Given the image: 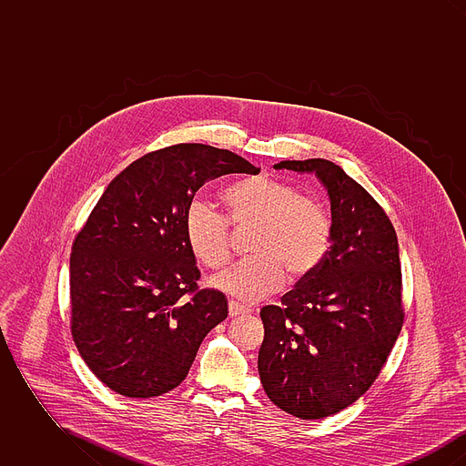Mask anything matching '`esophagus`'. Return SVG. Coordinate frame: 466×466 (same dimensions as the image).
Masks as SVG:
<instances>
[{
  "label": "esophagus",
  "instance_id": "esophagus-1",
  "mask_svg": "<svg viewBox=\"0 0 466 466\" xmlns=\"http://www.w3.org/2000/svg\"><path fill=\"white\" fill-rule=\"evenodd\" d=\"M228 314H230L232 318H238V316L249 314V309H248L246 306H241V304H238V302L230 300V302H228Z\"/></svg>",
  "mask_w": 466,
  "mask_h": 466
}]
</instances>
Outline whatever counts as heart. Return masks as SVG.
I'll return each instance as SVG.
<instances>
[{
	"label": "heart",
	"mask_w": 466,
	"mask_h": 466,
	"mask_svg": "<svg viewBox=\"0 0 466 466\" xmlns=\"http://www.w3.org/2000/svg\"><path fill=\"white\" fill-rule=\"evenodd\" d=\"M227 220L206 202L194 200L185 213V239L202 266L220 268L230 258L228 225H255L249 251L255 255L211 279V285L244 302L278 291L289 279L310 276L330 246L325 211L304 199L285 181L268 177H243L222 194Z\"/></svg>",
	"instance_id": "heart-1"
}]
</instances>
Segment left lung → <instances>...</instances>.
<instances>
[{"mask_svg": "<svg viewBox=\"0 0 466 466\" xmlns=\"http://www.w3.org/2000/svg\"><path fill=\"white\" fill-rule=\"evenodd\" d=\"M310 173L330 199V248L318 268L260 310L258 374L267 397L300 420H323L355 403L399 339V239L376 199L327 158L281 160Z\"/></svg>", "mask_w": 466, "mask_h": 466, "instance_id": "left-lung-1", "label": "left lung"}]
</instances>
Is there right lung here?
Instances as JSON below:
<instances>
[{"instance_id":"right-lung-1","label":"right lung","mask_w":466,"mask_h":466,"mask_svg":"<svg viewBox=\"0 0 466 466\" xmlns=\"http://www.w3.org/2000/svg\"><path fill=\"white\" fill-rule=\"evenodd\" d=\"M258 175L246 158L181 143L134 160L111 179L69 260L71 333L92 374L118 395L152 399L187 377L202 339L228 314L199 289L185 213L206 181Z\"/></svg>"}]
</instances>
